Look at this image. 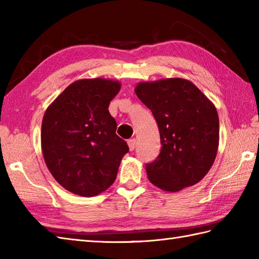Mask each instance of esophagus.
Masks as SVG:
<instances>
[{"label":"esophagus","mask_w":259,"mask_h":259,"mask_svg":"<svg viewBox=\"0 0 259 259\" xmlns=\"http://www.w3.org/2000/svg\"><path fill=\"white\" fill-rule=\"evenodd\" d=\"M128 146H129L130 151L135 150V148H136V139H130V140H128Z\"/></svg>","instance_id":"1"}]
</instances>
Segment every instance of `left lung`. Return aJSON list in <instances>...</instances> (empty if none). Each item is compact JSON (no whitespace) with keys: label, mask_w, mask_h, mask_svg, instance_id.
I'll return each instance as SVG.
<instances>
[{"label":"left lung","mask_w":259,"mask_h":259,"mask_svg":"<svg viewBox=\"0 0 259 259\" xmlns=\"http://www.w3.org/2000/svg\"><path fill=\"white\" fill-rule=\"evenodd\" d=\"M135 92L151 110L162 145L158 158L146 166L150 183L169 192L199 183L217 156L219 118L214 104L183 78L139 82Z\"/></svg>","instance_id":"8db88e82"}]
</instances>
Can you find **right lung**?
Listing matches in <instances>:
<instances>
[{
    "label": "right lung",
    "mask_w": 259,
    "mask_h": 259,
    "mask_svg": "<svg viewBox=\"0 0 259 259\" xmlns=\"http://www.w3.org/2000/svg\"><path fill=\"white\" fill-rule=\"evenodd\" d=\"M120 89L117 80H76L43 115V158L53 178L72 194L93 197L107 190L129 151L108 110Z\"/></svg>",
    "instance_id": "add662e5"
}]
</instances>
